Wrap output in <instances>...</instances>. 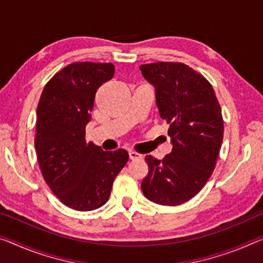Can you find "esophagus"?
<instances>
[{
  "label": "esophagus",
  "mask_w": 263,
  "mask_h": 263,
  "mask_svg": "<svg viewBox=\"0 0 263 263\" xmlns=\"http://www.w3.org/2000/svg\"><path fill=\"white\" fill-rule=\"evenodd\" d=\"M128 158H130V160H135V159H141L143 156H141V154H139V153H137V152L130 151V152H128Z\"/></svg>",
  "instance_id": "1"
}]
</instances>
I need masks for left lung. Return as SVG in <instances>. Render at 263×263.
Masks as SVG:
<instances>
[{
    "mask_svg": "<svg viewBox=\"0 0 263 263\" xmlns=\"http://www.w3.org/2000/svg\"><path fill=\"white\" fill-rule=\"evenodd\" d=\"M140 71L154 86L173 146L162 160L145 157L148 174L141 190L153 202L177 206L195 197L213 173L223 138L221 107L210 82L189 65L158 62Z\"/></svg>",
    "mask_w": 263,
    "mask_h": 263,
    "instance_id": "8db88e82",
    "label": "left lung"
}]
</instances>
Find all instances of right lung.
<instances>
[{
  "label": "right lung",
  "mask_w": 263,
  "mask_h": 263,
  "mask_svg": "<svg viewBox=\"0 0 263 263\" xmlns=\"http://www.w3.org/2000/svg\"><path fill=\"white\" fill-rule=\"evenodd\" d=\"M114 74L111 63L69 64L47 83L37 106L35 148L42 174L53 194L74 211L105 205L128 160L125 149L103 151L85 140L96 92Z\"/></svg>",
  "instance_id": "add662e5"
}]
</instances>
